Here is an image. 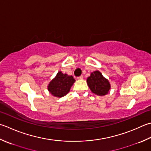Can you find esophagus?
<instances>
[{
  "label": "esophagus",
  "mask_w": 151,
  "mask_h": 151,
  "mask_svg": "<svg viewBox=\"0 0 151 151\" xmlns=\"http://www.w3.org/2000/svg\"><path fill=\"white\" fill-rule=\"evenodd\" d=\"M82 78H83V76H82V75L80 76H78V77H77V79H78V80H81Z\"/></svg>",
  "instance_id": "1"
}]
</instances>
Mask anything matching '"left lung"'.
I'll return each mask as SVG.
<instances>
[{"label": "left lung", "instance_id": "obj_1", "mask_svg": "<svg viewBox=\"0 0 151 151\" xmlns=\"http://www.w3.org/2000/svg\"><path fill=\"white\" fill-rule=\"evenodd\" d=\"M86 81L91 92L97 96L107 95L111 90L110 82L99 70H95L91 73L90 76L87 78Z\"/></svg>", "mask_w": 151, "mask_h": 151}]
</instances>
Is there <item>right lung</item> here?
I'll return each instance as SVG.
<instances>
[{
	"label": "right lung",
	"instance_id": "add662e5",
	"mask_svg": "<svg viewBox=\"0 0 151 151\" xmlns=\"http://www.w3.org/2000/svg\"><path fill=\"white\" fill-rule=\"evenodd\" d=\"M75 82L71 75L59 71L55 77L49 82L48 90L53 96L62 97L69 92L70 88Z\"/></svg>",
	"mask_w": 151,
	"mask_h": 151
}]
</instances>
